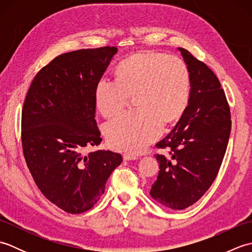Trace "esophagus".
Masks as SVG:
<instances>
[{
    "instance_id": "34e87169",
    "label": "esophagus",
    "mask_w": 252,
    "mask_h": 252,
    "mask_svg": "<svg viewBox=\"0 0 252 252\" xmlns=\"http://www.w3.org/2000/svg\"><path fill=\"white\" fill-rule=\"evenodd\" d=\"M137 158H138V156H137V155H134V154L126 153V154L123 155V159H125V160H135Z\"/></svg>"
}]
</instances>
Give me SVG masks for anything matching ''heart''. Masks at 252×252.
Wrapping results in <instances>:
<instances>
[{
    "label": "heart",
    "instance_id": "heart-1",
    "mask_svg": "<svg viewBox=\"0 0 252 252\" xmlns=\"http://www.w3.org/2000/svg\"><path fill=\"white\" fill-rule=\"evenodd\" d=\"M117 81L100 79L95 87V103L105 117H114L135 96L138 109L109 121L105 135L119 151L138 152L161 134L163 123L183 116L190 95L189 73L184 62L163 53L140 52L122 61Z\"/></svg>",
    "mask_w": 252,
    "mask_h": 252
}]
</instances>
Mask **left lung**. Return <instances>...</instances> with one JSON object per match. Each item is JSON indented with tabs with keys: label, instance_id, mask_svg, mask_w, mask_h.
<instances>
[{
	"label": "left lung",
	"instance_id": "1",
	"mask_svg": "<svg viewBox=\"0 0 252 252\" xmlns=\"http://www.w3.org/2000/svg\"><path fill=\"white\" fill-rule=\"evenodd\" d=\"M189 72V106L156 144L159 174L151 196L173 210L199 200L216 180L231 134V111L221 83L205 63L179 47Z\"/></svg>",
	"mask_w": 252,
	"mask_h": 252
}]
</instances>
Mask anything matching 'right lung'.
<instances>
[{
	"label": "right lung",
	"instance_id": "1",
	"mask_svg": "<svg viewBox=\"0 0 252 252\" xmlns=\"http://www.w3.org/2000/svg\"><path fill=\"white\" fill-rule=\"evenodd\" d=\"M118 49L65 53L36 73L21 112V144L36 186L63 211L90 210L122 162L120 154L82 148L99 145L95 87Z\"/></svg>",
	"mask_w": 252,
	"mask_h": 252
}]
</instances>
